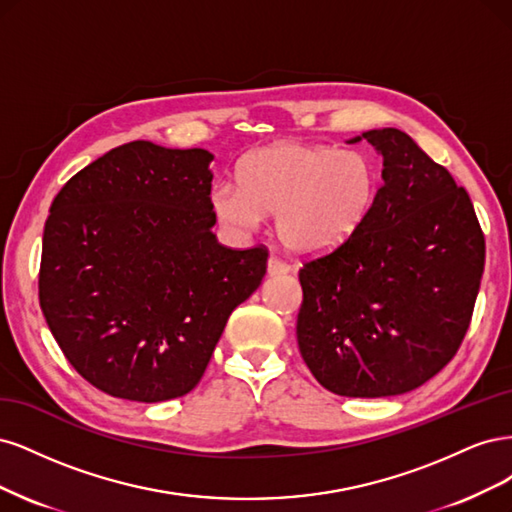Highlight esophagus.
Returning <instances> with one entry per match:
<instances>
[{"mask_svg":"<svg viewBox=\"0 0 512 512\" xmlns=\"http://www.w3.org/2000/svg\"><path fill=\"white\" fill-rule=\"evenodd\" d=\"M291 270V266L287 261H283L280 257H276V255H270V259H268V274H287Z\"/></svg>","mask_w":512,"mask_h":512,"instance_id":"34e87169","label":"esophagus"}]
</instances>
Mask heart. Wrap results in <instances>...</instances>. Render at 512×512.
<instances>
[{
  "instance_id": "heart-1",
  "label": "heart",
  "mask_w": 512,
  "mask_h": 512,
  "mask_svg": "<svg viewBox=\"0 0 512 512\" xmlns=\"http://www.w3.org/2000/svg\"><path fill=\"white\" fill-rule=\"evenodd\" d=\"M238 185L221 180L210 204L217 217L253 232L274 214L276 234L298 253H319L349 238L370 212L378 172L361 151L278 142L257 148L238 163Z\"/></svg>"
}]
</instances>
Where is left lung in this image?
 <instances>
[{
    "label": "left lung",
    "mask_w": 512,
    "mask_h": 512,
    "mask_svg": "<svg viewBox=\"0 0 512 512\" xmlns=\"http://www.w3.org/2000/svg\"><path fill=\"white\" fill-rule=\"evenodd\" d=\"M361 138L383 155L385 183L355 232L300 268L298 344L325 389L387 398L455 357L481 287L485 236L468 191L408 134L385 127Z\"/></svg>",
    "instance_id": "obj_1"
}]
</instances>
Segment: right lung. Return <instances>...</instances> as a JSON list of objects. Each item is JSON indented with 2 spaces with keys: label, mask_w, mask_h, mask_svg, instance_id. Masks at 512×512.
Here are the masks:
<instances>
[{
  "label": "right lung",
  "mask_w": 512,
  "mask_h": 512,
  "mask_svg": "<svg viewBox=\"0 0 512 512\" xmlns=\"http://www.w3.org/2000/svg\"><path fill=\"white\" fill-rule=\"evenodd\" d=\"M212 155L136 140L57 193L44 225L40 308L72 368L112 398L166 402L206 372L268 249L217 242Z\"/></svg>",
  "instance_id": "1"
}]
</instances>
